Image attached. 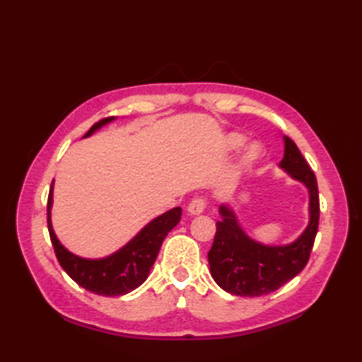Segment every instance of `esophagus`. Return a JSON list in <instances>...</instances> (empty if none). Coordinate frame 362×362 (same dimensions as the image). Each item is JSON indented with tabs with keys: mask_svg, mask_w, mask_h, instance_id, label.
<instances>
[{
	"mask_svg": "<svg viewBox=\"0 0 362 362\" xmlns=\"http://www.w3.org/2000/svg\"><path fill=\"white\" fill-rule=\"evenodd\" d=\"M206 206V201L204 197H196L188 205V213L189 214H201Z\"/></svg>",
	"mask_w": 362,
	"mask_h": 362,
	"instance_id": "34e87169",
	"label": "esophagus"
}]
</instances>
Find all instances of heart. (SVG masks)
Wrapping results in <instances>:
<instances>
[{
	"instance_id": "heart-1",
	"label": "heart",
	"mask_w": 362,
	"mask_h": 362,
	"mask_svg": "<svg viewBox=\"0 0 362 362\" xmlns=\"http://www.w3.org/2000/svg\"><path fill=\"white\" fill-rule=\"evenodd\" d=\"M245 143V136L241 134H230L227 136V146L230 149H238ZM259 153L258 144H252L247 148V152H245V160H255Z\"/></svg>"
}]
</instances>
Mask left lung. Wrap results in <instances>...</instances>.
<instances>
[{"label":"left lung","mask_w":362,"mask_h":362,"mask_svg":"<svg viewBox=\"0 0 362 362\" xmlns=\"http://www.w3.org/2000/svg\"><path fill=\"white\" fill-rule=\"evenodd\" d=\"M280 168L308 188L310 224L292 244L264 245L244 233L228 205H221L222 219L216 222V235L209 252V263L214 281L233 296L258 297L271 294L302 272L310 259L320 213L317 180L297 144L289 136H284V157L280 161Z\"/></svg>","instance_id":"1"}]
</instances>
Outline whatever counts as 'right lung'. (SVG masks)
<instances>
[{
	"mask_svg": "<svg viewBox=\"0 0 362 362\" xmlns=\"http://www.w3.org/2000/svg\"><path fill=\"white\" fill-rule=\"evenodd\" d=\"M113 119L115 118L110 117L98 121L83 136H90L98 129H101L104 124ZM52 183L48 196V206H46V210H48V230L54 252H56L57 261L64 267V271L79 286L98 296H124L127 292L140 286L148 279L153 261H156L158 255L161 243H163L166 235L179 224L182 216L180 206H175V209L151 221L134 240H130L118 252L105 258L87 259L68 252L57 240L56 233H54L51 226Z\"/></svg>",
	"mask_w": 362,
	"mask_h": 362,
	"instance_id": "obj_1",
	"label": "right lung"
}]
</instances>
